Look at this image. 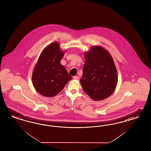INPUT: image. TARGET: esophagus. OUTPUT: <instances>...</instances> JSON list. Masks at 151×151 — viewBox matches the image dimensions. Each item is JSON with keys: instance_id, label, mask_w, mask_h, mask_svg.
<instances>
[{"instance_id": "obj_1", "label": "esophagus", "mask_w": 151, "mask_h": 151, "mask_svg": "<svg viewBox=\"0 0 151 151\" xmlns=\"http://www.w3.org/2000/svg\"><path fill=\"white\" fill-rule=\"evenodd\" d=\"M73 78L74 80H78L79 76H74L73 77Z\"/></svg>"}]
</instances>
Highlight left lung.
Listing matches in <instances>:
<instances>
[{"label":"left lung","instance_id":"left-lung-1","mask_svg":"<svg viewBox=\"0 0 151 151\" xmlns=\"http://www.w3.org/2000/svg\"><path fill=\"white\" fill-rule=\"evenodd\" d=\"M85 63L80 83L91 99L99 101L107 98L114 91L118 73L109 52L104 48L93 46L84 53Z\"/></svg>","mask_w":151,"mask_h":151}]
</instances>
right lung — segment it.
<instances>
[{
	"label": "right lung",
	"mask_w": 151,
	"mask_h": 151,
	"mask_svg": "<svg viewBox=\"0 0 151 151\" xmlns=\"http://www.w3.org/2000/svg\"><path fill=\"white\" fill-rule=\"evenodd\" d=\"M65 51L57 42L50 43L42 52L32 73V83L37 91L52 97L60 93L72 77L60 63Z\"/></svg>",
	"instance_id": "right-lung-1"
}]
</instances>
